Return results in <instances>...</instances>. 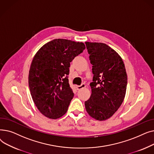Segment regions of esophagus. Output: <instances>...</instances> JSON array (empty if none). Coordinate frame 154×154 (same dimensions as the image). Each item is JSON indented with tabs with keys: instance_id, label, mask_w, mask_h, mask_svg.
Instances as JSON below:
<instances>
[{
	"instance_id": "esophagus-1",
	"label": "esophagus",
	"mask_w": 154,
	"mask_h": 154,
	"mask_svg": "<svg viewBox=\"0 0 154 154\" xmlns=\"http://www.w3.org/2000/svg\"><path fill=\"white\" fill-rule=\"evenodd\" d=\"M85 87V84H82L81 85H78V86L76 87L77 90H80V89H82V88H84Z\"/></svg>"
}]
</instances>
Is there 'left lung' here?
Instances as JSON below:
<instances>
[{
	"mask_svg": "<svg viewBox=\"0 0 154 154\" xmlns=\"http://www.w3.org/2000/svg\"><path fill=\"white\" fill-rule=\"evenodd\" d=\"M92 65L93 82L90 99L85 102L86 111L97 120H106L122 103L127 89L125 65L119 54L106 44L85 42Z\"/></svg>",
	"mask_w": 154,
	"mask_h": 154,
	"instance_id": "left-lung-1",
	"label": "left lung"
}]
</instances>
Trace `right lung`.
<instances>
[{"label":"right lung","mask_w":154,"mask_h":154,"mask_svg":"<svg viewBox=\"0 0 154 154\" xmlns=\"http://www.w3.org/2000/svg\"><path fill=\"white\" fill-rule=\"evenodd\" d=\"M85 48L82 42L57 38L37 52L30 65L29 85L35 106L47 118L63 116L74 94L69 84L70 63Z\"/></svg>","instance_id":"1"}]
</instances>
